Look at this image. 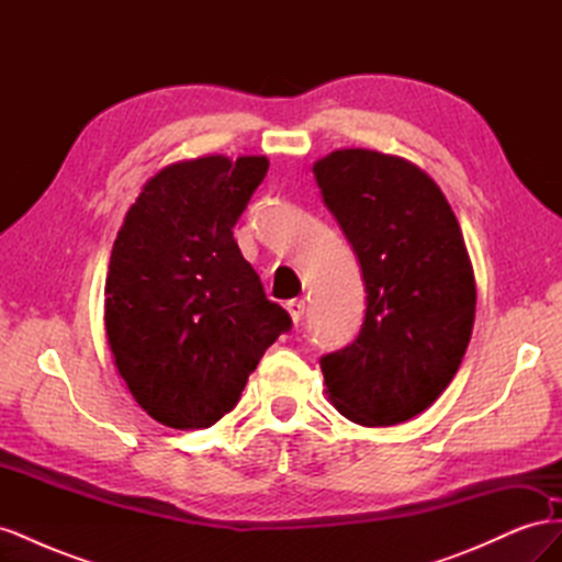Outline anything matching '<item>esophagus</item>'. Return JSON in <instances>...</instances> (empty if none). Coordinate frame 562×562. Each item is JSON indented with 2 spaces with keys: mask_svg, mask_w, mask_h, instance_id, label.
Here are the masks:
<instances>
[{
  "mask_svg": "<svg viewBox=\"0 0 562 562\" xmlns=\"http://www.w3.org/2000/svg\"><path fill=\"white\" fill-rule=\"evenodd\" d=\"M285 310H288V314H291L293 323L297 326V323L302 321V314H304V300H291L285 304Z\"/></svg>",
  "mask_w": 562,
  "mask_h": 562,
  "instance_id": "34e87169",
  "label": "esophagus"
}]
</instances>
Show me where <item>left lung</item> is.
Here are the masks:
<instances>
[{"instance_id":"8db88e82","label":"left lung","mask_w":562,"mask_h":562,"mask_svg":"<svg viewBox=\"0 0 562 562\" xmlns=\"http://www.w3.org/2000/svg\"><path fill=\"white\" fill-rule=\"evenodd\" d=\"M312 171L368 293L359 337L321 359L328 401L363 427L413 419L448 389L471 339L475 277L462 229L440 187L403 157L335 149Z\"/></svg>"}]
</instances>
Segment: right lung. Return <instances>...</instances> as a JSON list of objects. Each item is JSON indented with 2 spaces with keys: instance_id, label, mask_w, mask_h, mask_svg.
I'll return each instance as SVG.
<instances>
[{
  "instance_id": "add662e5",
  "label": "right lung",
  "mask_w": 562,
  "mask_h": 562,
  "mask_svg": "<svg viewBox=\"0 0 562 562\" xmlns=\"http://www.w3.org/2000/svg\"><path fill=\"white\" fill-rule=\"evenodd\" d=\"M267 157L168 164L116 234L105 279L112 359L143 411L206 429L239 403L262 353L291 328L234 241Z\"/></svg>"
}]
</instances>
